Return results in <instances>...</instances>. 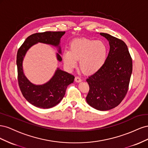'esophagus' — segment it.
<instances>
[{
  "mask_svg": "<svg viewBox=\"0 0 148 148\" xmlns=\"http://www.w3.org/2000/svg\"><path fill=\"white\" fill-rule=\"evenodd\" d=\"M75 81L76 82H82V79L80 78L79 77H76L75 78Z\"/></svg>",
  "mask_w": 148,
  "mask_h": 148,
  "instance_id": "1",
  "label": "esophagus"
}]
</instances>
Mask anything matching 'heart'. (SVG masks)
I'll list each match as a JSON object with an SVG mask.
<instances>
[{
    "label": "heart",
    "mask_w": 148,
    "mask_h": 148,
    "mask_svg": "<svg viewBox=\"0 0 148 148\" xmlns=\"http://www.w3.org/2000/svg\"><path fill=\"white\" fill-rule=\"evenodd\" d=\"M107 47L102 41L88 39H77L70 44V51L64 52L62 58L67 69L71 70L79 60V67L87 74L99 70L105 64Z\"/></svg>",
    "instance_id": "b5f03b06"
}]
</instances>
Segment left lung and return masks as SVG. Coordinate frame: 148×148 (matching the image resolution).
Returning <instances> with one entry per match:
<instances>
[{"mask_svg": "<svg viewBox=\"0 0 148 148\" xmlns=\"http://www.w3.org/2000/svg\"><path fill=\"white\" fill-rule=\"evenodd\" d=\"M109 42L105 64L86 79L88 104L97 110H108L119 106L126 96L132 73V59L122 40L101 33Z\"/></svg>", "mask_w": 148, "mask_h": 148, "instance_id": "1", "label": "left lung"}]
</instances>
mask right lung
I'll use <instances>...</instances> for the list:
<instances>
[{
    "mask_svg": "<svg viewBox=\"0 0 148 148\" xmlns=\"http://www.w3.org/2000/svg\"><path fill=\"white\" fill-rule=\"evenodd\" d=\"M65 31H46L30 35L26 39L17 52L16 65L18 82L22 95L30 104L39 107L48 109L55 106L61 101L65 94L67 86L73 83L75 77L66 71L59 70L49 82L43 85H34L30 83L23 74L22 62L28 49L33 44L42 42L59 46L60 38ZM60 52V50H59ZM57 59L62 60L61 56L57 53Z\"/></svg>",
    "mask_w": 148,
    "mask_h": 148,
    "instance_id": "add662e5",
    "label": "right lung"
}]
</instances>
